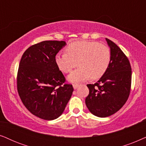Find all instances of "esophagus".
Returning <instances> with one entry per match:
<instances>
[{
	"label": "esophagus",
	"instance_id": "1",
	"mask_svg": "<svg viewBox=\"0 0 146 146\" xmlns=\"http://www.w3.org/2000/svg\"><path fill=\"white\" fill-rule=\"evenodd\" d=\"M79 86V84H73V88H74V89H77V87H78Z\"/></svg>",
	"mask_w": 146,
	"mask_h": 146
}]
</instances>
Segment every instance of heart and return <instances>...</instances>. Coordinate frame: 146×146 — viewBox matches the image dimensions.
Here are the masks:
<instances>
[{"label": "heart", "instance_id": "heart-1", "mask_svg": "<svg viewBox=\"0 0 146 146\" xmlns=\"http://www.w3.org/2000/svg\"><path fill=\"white\" fill-rule=\"evenodd\" d=\"M67 53H58L55 61L57 67L65 73H69L78 63L79 68L69 75L71 83H78L100 78L106 73L111 61L110 48L96 41L79 40L70 43Z\"/></svg>", "mask_w": 146, "mask_h": 146}]
</instances>
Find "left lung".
Returning a JSON list of instances; mask_svg holds the SVG:
<instances>
[{
	"instance_id": "obj_1",
	"label": "left lung",
	"mask_w": 146,
	"mask_h": 146,
	"mask_svg": "<svg viewBox=\"0 0 146 146\" xmlns=\"http://www.w3.org/2000/svg\"><path fill=\"white\" fill-rule=\"evenodd\" d=\"M110 48V65L98 82L87 85L89 89L85 104L93 115L106 117L119 111L127 102L131 83L129 61L119 46L106 38Z\"/></svg>"
}]
</instances>
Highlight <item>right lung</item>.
Listing matches in <instances>:
<instances>
[{
  "instance_id": "1",
  "label": "right lung",
  "mask_w": 146,
  "mask_h": 146,
  "mask_svg": "<svg viewBox=\"0 0 146 146\" xmlns=\"http://www.w3.org/2000/svg\"><path fill=\"white\" fill-rule=\"evenodd\" d=\"M65 41L44 40L27 48L21 57L17 74V89L26 108L45 120L63 113L73 91L72 85L58 68L55 57Z\"/></svg>"
}]
</instances>
